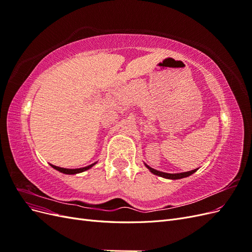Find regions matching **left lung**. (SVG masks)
Listing matches in <instances>:
<instances>
[{
	"label": "left lung",
	"instance_id": "left-lung-1",
	"mask_svg": "<svg viewBox=\"0 0 252 252\" xmlns=\"http://www.w3.org/2000/svg\"><path fill=\"white\" fill-rule=\"evenodd\" d=\"M145 166H146L147 168L150 170V172H152L154 174L158 175V177L165 178V179H170V180H179V179H183V178H187L197 170V169H193V170H190L187 172H181V173H167V172H162V171H158V170L151 168V167H149L146 164H145Z\"/></svg>",
	"mask_w": 252,
	"mask_h": 252
}]
</instances>
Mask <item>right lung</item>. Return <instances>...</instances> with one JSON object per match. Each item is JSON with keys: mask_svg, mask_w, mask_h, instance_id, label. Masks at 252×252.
I'll list each match as a JSON object with an SVG mask.
<instances>
[{"mask_svg": "<svg viewBox=\"0 0 252 252\" xmlns=\"http://www.w3.org/2000/svg\"><path fill=\"white\" fill-rule=\"evenodd\" d=\"M94 165H95V163L91 164L89 166H86V167H83V168H77V169H68V168H62V167H58V166H55V165H51L50 166L52 167V168H55L56 170L62 172V173H65V174H77V173H80V172H83V171H86L88 169H90L91 167H93Z\"/></svg>", "mask_w": 252, "mask_h": 252, "instance_id": "right-lung-1", "label": "right lung"}]
</instances>
